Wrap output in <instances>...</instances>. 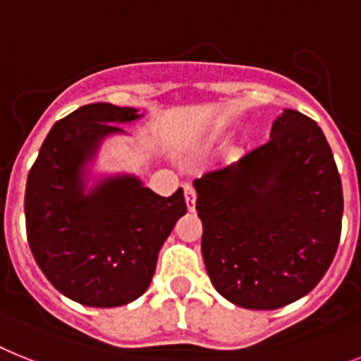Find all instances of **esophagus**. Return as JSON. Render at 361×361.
I'll return each mask as SVG.
<instances>
[{"label":"esophagus","instance_id":"34e87169","mask_svg":"<svg viewBox=\"0 0 361 361\" xmlns=\"http://www.w3.org/2000/svg\"><path fill=\"white\" fill-rule=\"evenodd\" d=\"M183 192H185V202H187V209H189V213H195V209H196L195 189H192V185H185L183 187Z\"/></svg>","mask_w":361,"mask_h":361}]
</instances>
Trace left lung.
Masks as SVG:
<instances>
[{
    "label": "left lung",
    "mask_w": 361,
    "mask_h": 361,
    "mask_svg": "<svg viewBox=\"0 0 361 361\" xmlns=\"http://www.w3.org/2000/svg\"><path fill=\"white\" fill-rule=\"evenodd\" d=\"M202 255L216 292L250 310L305 298L326 274L341 233L334 156L307 115L284 110L269 141L195 180Z\"/></svg>",
    "instance_id": "left-lung-1"
}]
</instances>
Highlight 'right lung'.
Returning <instances> with one entry per match:
<instances>
[{
  "label": "right lung",
  "instance_id": "1",
  "mask_svg": "<svg viewBox=\"0 0 361 361\" xmlns=\"http://www.w3.org/2000/svg\"><path fill=\"white\" fill-rule=\"evenodd\" d=\"M137 108L95 102L54 123L25 189L27 238L54 288L73 301L114 308L141 298L159 250L187 213L183 189L163 198L130 172H97L117 124L141 119Z\"/></svg>",
  "mask_w": 361,
  "mask_h": 361
}]
</instances>
